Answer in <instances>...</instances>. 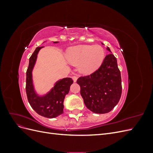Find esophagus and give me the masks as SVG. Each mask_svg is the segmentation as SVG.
<instances>
[{
    "label": "esophagus",
    "instance_id": "esophagus-1",
    "mask_svg": "<svg viewBox=\"0 0 153 153\" xmlns=\"http://www.w3.org/2000/svg\"><path fill=\"white\" fill-rule=\"evenodd\" d=\"M72 79L73 80L74 82H76L77 80V76H72Z\"/></svg>",
    "mask_w": 153,
    "mask_h": 153
}]
</instances>
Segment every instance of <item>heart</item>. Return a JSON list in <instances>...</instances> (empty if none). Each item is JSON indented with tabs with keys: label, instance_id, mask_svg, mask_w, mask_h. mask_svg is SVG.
<instances>
[{
	"label": "heart",
	"instance_id": "obj_1",
	"mask_svg": "<svg viewBox=\"0 0 153 153\" xmlns=\"http://www.w3.org/2000/svg\"><path fill=\"white\" fill-rule=\"evenodd\" d=\"M67 58L71 64L78 65L82 73L89 75L101 65L105 58V50L98 45H78L68 51Z\"/></svg>",
	"mask_w": 153,
	"mask_h": 153
}]
</instances>
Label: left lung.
Listing matches in <instances>:
<instances>
[{"mask_svg":"<svg viewBox=\"0 0 153 153\" xmlns=\"http://www.w3.org/2000/svg\"><path fill=\"white\" fill-rule=\"evenodd\" d=\"M107 50H110L109 48ZM80 94L86 107L96 114L110 112L121 98L122 84L121 72L117 59L110 53L101 66L91 75L78 78Z\"/></svg>","mask_w":153,"mask_h":153,"instance_id":"obj_1","label":"left lung"}]
</instances>
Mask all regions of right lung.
Returning a JSON list of instances; mask_svg holds the SVG:
<instances>
[{"mask_svg":"<svg viewBox=\"0 0 153 153\" xmlns=\"http://www.w3.org/2000/svg\"><path fill=\"white\" fill-rule=\"evenodd\" d=\"M55 43H58L55 41ZM37 47L29 59V66L26 72V94L31 107L39 115L47 118H54L63 114L64 100L68 94L73 80L71 78H65L55 83L52 89L47 94L39 96L36 93L32 84V71L35 64L39 50Z\"/></svg>","mask_w":153,"mask_h":153,"instance_id":"add662e5","label":"right lung"}]
</instances>
